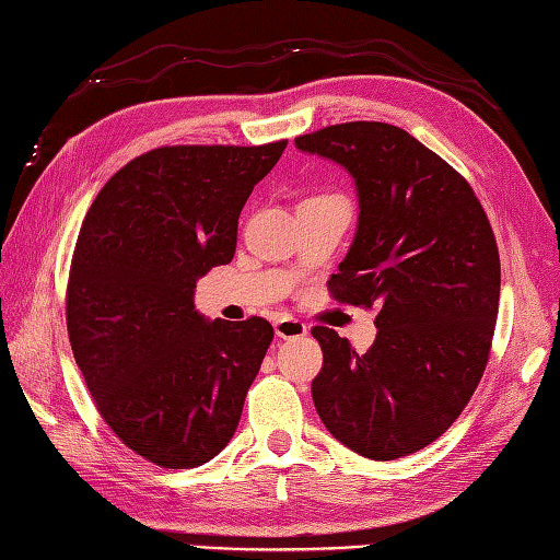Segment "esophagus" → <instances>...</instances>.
<instances>
[{
	"label": "esophagus",
	"instance_id": "obj_1",
	"mask_svg": "<svg viewBox=\"0 0 560 560\" xmlns=\"http://www.w3.org/2000/svg\"><path fill=\"white\" fill-rule=\"evenodd\" d=\"M308 332L306 323L296 320L292 316H284L280 320H276V335L282 340H296V338H304V335Z\"/></svg>",
	"mask_w": 560,
	"mask_h": 560
}]
</instances>
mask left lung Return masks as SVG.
<instances>
[{"label":"left lung","mask_w":560,"mask_h":560,"mask_svg":"<svg viewBox=\"0 0 560 560\" xmlns=\"http://www.w3.org/2000/svg\"><path fill=\"white\" fill-rule=\"evenodd\" d=\"M294 145L354 179L357 232L328 288L378 312L364 354L330 328L312 330L323 350L316 412L359 455L417 453L459 417L489 362L501 296L489 218L445 160L393 124H335Z\"/></svg>","instance_id":"obj_1"}]
</instances>
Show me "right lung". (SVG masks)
I'll list each match as a JSON object with an SVG mask.
<instances>
[{
    "mask_svg": "<svg viewBox=\"0 0 560 560\" xmlns=\"http://www.w3.org/2000/svg\"><path fill=\"white\" fill-rule=\"evenodd\" d=\"M288 141L165 145L97 194L73 248L67 328L107 427L167 469L213 459L237 431L272 340L266 318L210 320L198 278L225 266L254 186Z\"/></svg>",
    "mask_w": 560,
    "mask_h": 560,
    "instance_id": "1",
    "label": "right lung"
}]
</instances>
